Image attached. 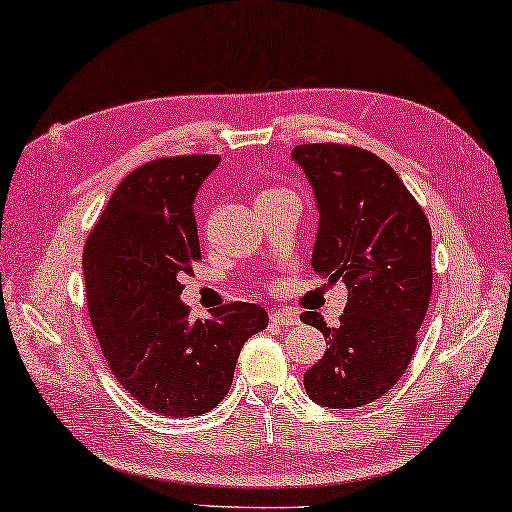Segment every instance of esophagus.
Returning <instances> with one entry per match:
<instances>
[{
    "label": "esophagus",
    "instance_id": "1",
    "mask_svg": "<svg viewBox=\"0 0 512 512\" xmlns=\"http://www.w3.org/2000/svg\"><path fill=\"white\" fill-rule=\"evenodd\" d=\"M272 322H277V325H283V327H290V325H297V322H300V318H297L295 311L279 309V311L272 313Z\"/></svg>",
    "mask_w": 512,
    "mask_h": 512
}]
</instances>
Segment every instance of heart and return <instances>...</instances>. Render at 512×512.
<instances>
[{"label": "heart", "instance_id": "heart-1", "mask_svg": "<svg viewBox=\"0 0 512 512\" xmlns=\"http://www.w3.org/2000/svg\"><path fill=\"white\" fill-rule=\"evenodd\" d=\"M267 192H274V190H267ZM263 194H265V192H263Z\"/></svg>", "mask_w": 512, "mask_h": 512}]
</instances>
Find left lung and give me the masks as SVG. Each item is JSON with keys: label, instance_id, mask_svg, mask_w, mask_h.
I'll use <instances>...</instances> for the list:
<instances>
[{"label": "left lung", "instance_id": "left-lung-1", "mask_svg": "<svg viewBox=\"0 0 512 512\" xmlns=\"http://www.w3.org/2000/svg\"><path fill=\"white\" fill-rule=\"evenodd\" d=\"M293 160L320 210L313 270L327 286H348L338 327L316 311L300 316L329 341L304 373V389L322 407L352 410L384 396L414 357L432 295L430 224L396 171L371 151L302 144Z\"/></svg>", "mask_w": 512, "mask_h": 512}]
</instances>
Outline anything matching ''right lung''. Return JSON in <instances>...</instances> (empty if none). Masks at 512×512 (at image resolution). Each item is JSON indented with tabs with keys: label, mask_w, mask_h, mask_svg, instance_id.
I'll return each mask as SVG.
<instances>
[{
	"label": "right lung",
	"mask_w": 512,
	"mask_h": 512,
	"mask_svg": "<svg viewBox=\"0 0 512 512\" xmlns=\"http://www.w3.org/2000/svg\"><path fill=\"white\" fill-rule=\"evenodd\" d=\"M219 155L141 164L116 187L84 245L86 306L109 371L162 416H199L231 389L249 336L267 327L258 304L231 302L190 320L183 277L201 261L194 196Z\"/></svg>",
	"instance_id": "1"
}]
</instances>
